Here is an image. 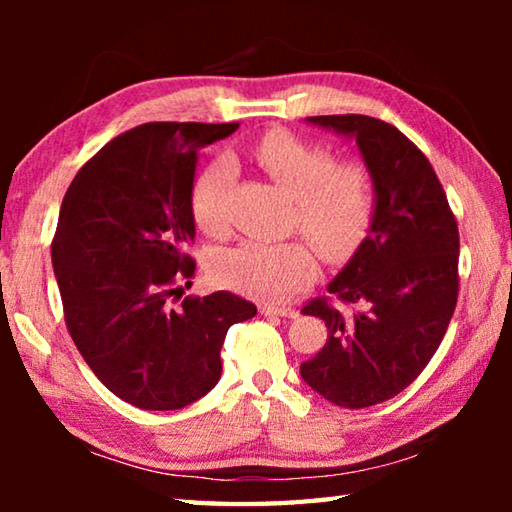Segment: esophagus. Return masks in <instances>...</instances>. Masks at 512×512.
I'll return each instance as SVG.
<instances>
[{"instance_id":"esophagus-1","label":"esophagus","mask_w":512,"mask_h":512,"mask_svg":"<svg viewBox=\"0 0 512 512\" xmlns=\"http://www.w3.org/2000/svg\"><path fill=\"white\" fill-rule=\"evenodd\" d=\"M262 314L266 318H293L298 316V311L293 307H273V305H264L262 307Z\"/></svg>"}]
</instances>
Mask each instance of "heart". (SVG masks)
Segmentation results:
<instances>
[{"instance_id":"b5f03b06","label":"heart","mask_w":512,"mask_h":512,"mask_svg":"<svg viewBox=\"0 0 512 512\" xmlns=\"http://www.w3.org/2000/svg\"><path fill=\"white\" fill-rule=\"evenodd\" d=\"M253 155L273 183L296 198L293 225L320 253L341 259L361 244L375 214V187L361 162H336L325 146L289 133H268ZM232 178V164L214 160L194 180L189 210L207 235H219L225 228V196ZM214 273L225 287L246 296L280 300L309 280L314 255L302 241H241L214 259Z\"/></svg>"}]
</instances>
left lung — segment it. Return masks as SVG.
<instances>
[{
	"instance_id": "obj_1",
	"label": "left lung",
	"mask_w": 512,
	"mask_h": 512,
	"mask_svg": "<svg viewBox=\"0 0 512 512\" xmlns=\"http://www.w3.org/2000/svg\"><path fill=\"white\" fill-rule=\"evenodd\" d=\"M357 140L375 185V214L327 293L302 314L325 320L327 343L300 375L343 409H366L402 393L427 368L458 300V225L445 189L418 146L366 115L309 117Z\"/></svg>"
}]
</instances>
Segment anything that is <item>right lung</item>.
<instances>
[{"mask_svg":"<svg viewBox=\"0 0 512 512\" xmlns=\"http://www.w3.org/2000/svg\"><path fill=\"white\" fill-rule=\"evenodd\" d=\"M237 128L137 126L83 164L60 205L51 262L69 336L101 384L137 409L176 411L210 393L225 334L257 314L228 291L179 299L196 271L187 250L198 151Z\"/></svg>","mask_w":512,"mask_h":512,"instance_id":"add662e5","label":"right lung"}]
</instances>
